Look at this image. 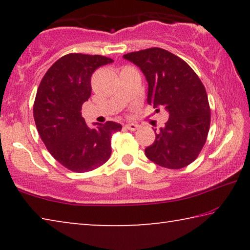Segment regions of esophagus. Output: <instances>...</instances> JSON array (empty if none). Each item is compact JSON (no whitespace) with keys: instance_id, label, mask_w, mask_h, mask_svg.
<instances>
[{"instance_id":"esophagus-1","label":"esophagus","mask_w":250,"mask_h":250,"mask_svg":"<svg viewBox=\"0 0 250 250\" xmlns=\"http://www.w3.org/2000/svg\"><path fill=\"white\" fill-rule=\"evenodd\" d=\"M125 126L128 130H130V131H135V130L139 128V125H135V124H128V125H125Z\"/></svg>"}]
</instances>
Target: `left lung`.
<instances>
[{
  "mask_svg": "<svg viewBox=\"0 0 250 250\" xmlns=\"http://www.w3.org/2000/svg\"><path fill=\"white\" fill-rule=\"evenodd\" d=\"M140 67L149 89L147 104L168 112L164 128L146 155L160 167L182 168L195 161L204 146L210 125V108L204 84L188 62L176 55L152 47L124 55Z\"/></svg>",
  "mask_w": 250,
  "mask_h": 250,
  "instance_id": "8db88e82",
  "label": "left lung"
}]
</instances>
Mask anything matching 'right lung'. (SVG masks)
<instances>
[{"label": "right lung", "instance_id": "right-lung-1", "mask_svg": "<svg viewBox=\"0 0 250 250\" xmlns=\"http://www.w3.org/2000/svg\"><path fill=\"white\" fill-rule=\"evenodd\" d=\"M112 62L101 55L67 54L46 71L37 89L33 115L40 137L53 158L73 172H89L107 162L111 135L122 129L113 121L90 129L82 116L91 95V75Z\"/></svg>", "mask_w": 250, "mask_h": 250}]
</instances>
